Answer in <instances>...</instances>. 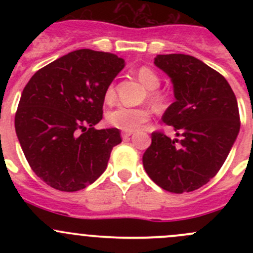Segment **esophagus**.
I'll use <instances>...</instances> for the list:
<instances>
[{
    "instance_id": "1",
    "label": "esophagus",
    "mask_w": 253,
    "mask_h": 253,
    "mask_svg": "<svg viewBox=\"0 0 253 253\" xmlns=\"http://www.w3.org/2000/svg\"><path fill=\"white\" fill-rule=\"evenodd\" d=\"M132 134H133V132H126V131H125V132H122V133H121V137L124 139H127L128 137H131Z\"/></svg>"
}]
</instances>
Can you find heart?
Returning a JSON list of instances; mask_svg holds the SVG:
<instances>
[{"mask_svg":"<svg viewBox=\"0 0 253 253\" xmlns=\"http://www.w3.org/2000/svg\"><path fill=\"white\" fill-rule=\"evenodd\" d=\"M139 81L142 82L149 90H155L160 85V78L152 68L141 67L137 72ZM115 98V85L110 84L105 91V101L110 103ZM150 99L154 103H160L162 96L157 91H152ZM150 111L144 108H127V106H117L108 114V122L115 128L122 129L126 132H134L142 127L144 122L148 121Z\"/></svg>","mask_w":253,"mask_h":253,"instance_id":"heart-1","label":"heart"}]
</instances>
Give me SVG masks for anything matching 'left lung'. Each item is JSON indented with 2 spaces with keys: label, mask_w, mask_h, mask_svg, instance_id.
Here are the masks:
<instances>
[{
  "label": "left lung",
  "mask_w": 253,
  "mask_h": 253,
  "mask_svg": "<svg viewBox=\"0 0 253 253\" xmlns=\"http://www.w3.org/2000/svg\"><path fill=\"white\" fill-rule=\"evenodd\" d=\"M154 65L172 83L175 101L162 120L174 127L176 138L153 133L143 167L164 190L191 192L216 175L236 141V96L220 73L193 56L157 55Z\"/></svg>",
  "instance_id": "left-lung-1"
}]
</instances>
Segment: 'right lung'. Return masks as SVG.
Listing matches in <instances>:
<instances>
[{
	"instance_id": "obj_1",
	"label": "right lung",
	"mask_w": 253,
	"mask_h": 253,
	"mask_svg": "<svg viewBox=\"0 0 253 253\" xmlns=\"http://www.w3.org/2000/svg\"><path fill=\"white\" fill-rule=\"evenodd\" d=\"M125 65L114 53L82 48L42 67L23 89L16 133L30 168L48 186L73 192L105 171L121 136L94 126L103 119L106 88Z\"/></svg>"
}]
</instances>
